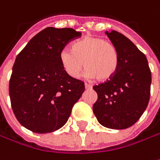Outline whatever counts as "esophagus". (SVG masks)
Segmentation results:
<instances>
[{
    "label": "esophagus",
    "mask_w": 160,
    "mask_h": 160,
    "mask_svg": "<svg viewBox=\"0 0 160 160\" xmlns=\"http://www.w3.org/2000/svg\"><path fill=\"white\" fill-rule=\"evenodd\" d=\"M85 88L86 89H90V88H92V86L88 84V83H85Z\"/></svg>",
    "instance_id": "esophagus-1"
}]
</instances>
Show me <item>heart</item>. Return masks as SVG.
I'll list each match as a JSON object with an SVG mask.
<instances>
[{
    "label": "heart",
    "instance_id": "obj_1",
    "mask_svg": "<svg viewBox=\"0 0 160 160\" xmlns=\"http://www.w3.org/2000/svg\"><path fill=\"white\" fill-rule=\"evenodd\" d=\"M59 60L67 74L77 79L84 67L86 74L99 81L111 79L118 69V56L112 43L100 37L87 36L75 42L72 49L65 48L59 54Z\"/></svg>",
    "mask_w": 160,
    "mask_h": 160
}]
</instances>
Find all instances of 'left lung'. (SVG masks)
Returning a JSON list of instances; mask_svg holds the SVG:
<instances>
[{"label":"left lung","instance_id":"obj_1","mask_svg":"<svg viewBox=\"0 0 160 160\" xmlns=\"http://www.w3.org/2000/svg\"><path fill=\"white\" fill-rule=\"evenodd\" d=\"M118 56V69L106 81L95 85L97 100L93 112L98 122L112 129L135 124L148 106L152 72L145 55L117 31L106 32Z\"/></svg>","mask_w":160,"mask_h":160}]
</instances>
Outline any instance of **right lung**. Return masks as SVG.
Listing matches in <instances>:
<instances>
[{
  "instance_id": "obj_1",
  "label": "right lung",
  "mask_w": 160,
  "mask_h": 160,
  "mask_svg": "<svg viewBox=\"0 0 160 160\" xmlns=\"http://www.w3.org/2000/svg\"><path fill=\"white\" fill-rule=\"evenodd\" d=\"M80 36L72 28L48 27L17 56L8 92L15 116L25 128L46 134L67 122L85 86L65 72L59 54Z\"/></svg>"
}]
</instances>
